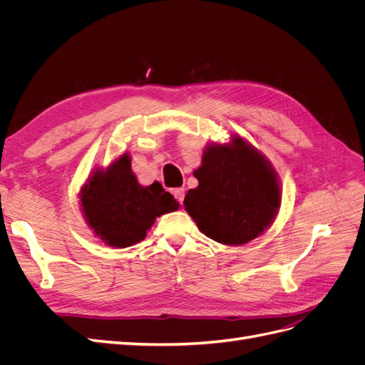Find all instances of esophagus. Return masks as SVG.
<instances>
[{
  "mask_svg": "<svg viewBox=\"0 0 365 365\" xmlns=\"http://www.w3.org/2000/svg\"><path fill=\"white\" fill-rule=\"evenodd\" d=\"M172 195L175 196L176 201H178L180 204H182V201H184V189H181V187H180V189H173Z\"/></svg>",
  "mask_w": 365,
  "mask_h": 365,
  "instance_id": "34e87169",
  "label": "esophagus"
}]
</instances>
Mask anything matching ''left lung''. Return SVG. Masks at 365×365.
Here are the masks:
<instances>
[{"label": "left lung", "mask_w": 365, "mask_h": 365, "mask_svg": "<svg viewBox=\"0 0 365 365\" xmlns=\"http://www.w3.org/2000/svg\"><path fill=\"white\" fill-rule=\"evenodd\" d=\"M196 189L184 208L202 233L224 245H244L274 222L282 204L279 175L268 158L247 140L212 143L195 172Z\"/></svg>", "instance_id": "obj_1"}]
</instances>
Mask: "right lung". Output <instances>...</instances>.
<instances>
[{
	"instance_id": "add662e5",
	"label": "right lung",
	"mask_w": 365,
	"mask_h": 365,
	"mask_svg": "<svg viewBox=\"0 0 365 365\" xmlns=\"http://www.w3.org/2000/svg\"><path fill=\"white\" fill-rule=\"evenodd\" d=\"M79 200L88 227L115 248L138 244L157 217L180 207L158 181L146 187L138 184L129 153L115 158L106 169H94L82 185Z\"/></svg>"
}]
</instances>
